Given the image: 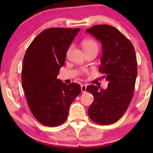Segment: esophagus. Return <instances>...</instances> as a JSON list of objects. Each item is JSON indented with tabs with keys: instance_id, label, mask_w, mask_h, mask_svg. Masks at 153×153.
<instances>
[{
	"instance_id": "34e87169",
	"label": "esophagus",
	"mask_w": 153,
	"mask_h": 153,
	"mask_svg": "<svg viewBox=\"0 0 153 153\" xmlns=\"http://www.w3.org/2000/svg\"><path fill=\"white\" fill-rule=\"evenodd\" d=\"M86 88L87 86H86V85L83 84L81 86V91L82 92H86Z\"/></svg>"
}]
</instances>
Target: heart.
Returning a JSON list of instances; mask_svg holds the SVG:
<instances>
[{
  "mask_svg": "<svg viewBox=\"0 0 153 153\" xmlns=\"http://www.w3.org/2000/svg\"><path fill=\"white\" fill-rule=\"evenodd\" d=\"M82 46L84 51V53H88V52L92 51H98V43L94 40L91 39V38H88V39H85L83 40L82 42ZM72 48H73V46H69L68 51H67V54L70 53Z\"/></svg>",
  "mask_w": 153,
  "mask_h": 153,
  "instance_id": "1",
  "label": "heart"
}]
</instances>
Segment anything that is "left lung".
Masks as SVG:
<instances>
[{"label": "left lung", "mask_w": 153, "mask_h": 153, "mask_svg": "<svg viewBox=\"0 0 153 153\" xmlns=\"http://www.w3.org/2000/svg\"><path fill=\"white\" fill-rule=\"evenodd\" d=\"M86 31L101 42L98 71L106 74L108 82L105 90L94 85L87 87V92L94 96L88 112L94 122L109 125L122 117L132 99L138 73L135 50L130 41L111 25H96Z\"/></svg>", "instance_id": "left-lung-1"}]
</instances>
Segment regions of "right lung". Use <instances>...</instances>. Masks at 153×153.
I'll use <instances>...</instances> for the list:
<instances>
[{"label":"right lung","mask_w":153,"mask_h":153,"mask_svg":"<svg viewBox=\"0 0 153 153\" xmlns=\"http://www.w3.org/2000/svg\"><path fill=\"white\" fill-rule=\"evenodd\" d=\"M80 28L53 27L38 34L25 52L22 82L34 117L46 126L66 121L69 107L80 92L78 84L67 85L57 79L67 51Z\"/></svg>","instance_id":"1"}]
</instances>
